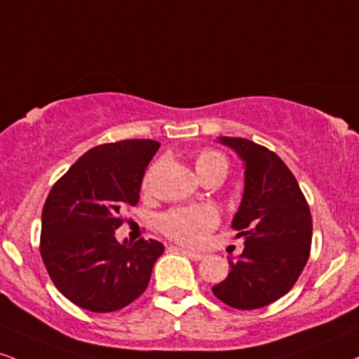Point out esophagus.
Returning a JSON list of instances; mask_svg holds the SVG:
<instances>
[{
	"instance_id": "esophagus-1",
	"label": "esophagus",
	"mask_w": 359,
	"mask_h": 359,
	"mask_svg": "<svg viewBox=\"0 0 359 359\" xmlns=\"http://www.w3.org/2000/svg\"><path fill=\"white\" fill-rule=\"evenodd\" d=\"M180 252H184L185 256L189 259H192V261H201L202 257H204V254L201 252H196V250H189V249H180Z\"/></svg>"
}]
</instances>
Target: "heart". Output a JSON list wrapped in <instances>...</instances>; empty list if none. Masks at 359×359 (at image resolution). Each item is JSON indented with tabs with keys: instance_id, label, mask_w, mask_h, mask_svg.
<instances>
[{
	"instance_id": "obj_1",
	"label": "heart",
	"mask_w": 359,
	"mask_h": 359,
	"mask_svg": "<svg viewBox=\"0 0 359 359\" xmlns=\"http://www.w3.org/2000/svg\"><path fill=\"white\" fill-rule=\"evenodd\" d=\"M229 161L222 152L214 149L202 150L196 158V170L202 179L226 177ZM219 215L212 207L197 205L168 210L161 217L158 226L170 239L187 245L204 243L209 232L217 226Z\"/></svg>"
}]
</instances>
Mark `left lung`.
<instances>
[{
    "label": "left lung",
    "mask_w": 359,
    "mask_h": 359,
    "mask_svg": "<svg viewBox=\"0 0 359 359\" xmlns=\"http://www.w3.org/2000/svg\"><path fill=\"white\" fill-rule=\"evenodd\" d=\"M243 158L244 194L232 219L244 250L215 284V297L236 309H259L287 294L309 259L313 219L296 177L274 152L248 138L219 137Z\"/></svg>",
    "instance_id": "obj_1"
}]
</instances>
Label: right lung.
<instances>
[{
  "label": "right lung",
  "instance_id": "right-lung-1",
  "mask_svg": "<svg viewBox=\"0 0 359 359\" xmlns=\"http://www.w3.org/2000/svg\"><path fill=\"white\" fill-rule=\"evenodd\" d=\"M158 147L140 138L97 145L51 187L43 205L40 252L56 289L73 304L111 313L149 286L163 244L118 243L115 231L137 205L145 168Z\"/></svg>",
  "mask_w": 359,
  "mask_h": 359
}]
</instances>
